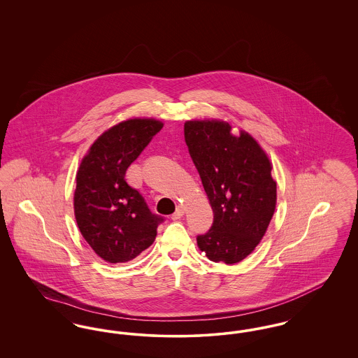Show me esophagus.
Returning <instances> with one entry per match:
<instances>
[{"label": "esophagus", "instance_id": "34e87169", "mask_svg": "<svg viewBox=\"0 0 358 358\" xmlns=\"http://www.w3.org/2000/svg\"><path fill=\"white\" fill-rule=\"evenodd\" d=\"M184 212H185L184 206H182V205H178L177 209H176V212L171 215V220H178V219H181V217L184 216Z\"/></svg>", "mask_w": 358, "mask_h": 358}]
</instances>
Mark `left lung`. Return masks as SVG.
Here are the masks:
<instances>
[{"instance_id":"obj_1","label":"left lung","mask_w":358,"mask_h":358,"mask_svg":"<svg viewBox=\"0 0 358 358\" xmlns=\"http://www.w3.org/2000/svg\"><path fill=\"white\" fill-rule=\"evenodd\" d=\"M184 136L213 209L212 227L197 236L212 262L235 264L264 236L276 204L271 164L245 131L231 133L220 120H187Z\"/></svg>"}]
</instances>
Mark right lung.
Instances as JSON below:
<instances>
[{"mask_svg":"<svg viewBox=\"0 0 358 358\" xmlns=\"http://www.w3.org/2000/svg\"><path fill=\"white\" fill-rule=\"evenodd\" d=\"M155 120H130L99 136L76 174L73 197L78 227L90 247L108 263H124L153 244L164 222L124 174L159 133Z\"/></svg>","mask_w":358,"mask_h":358,"instance_id":"right-lung-1","label":"right lung"}]
</instances>
